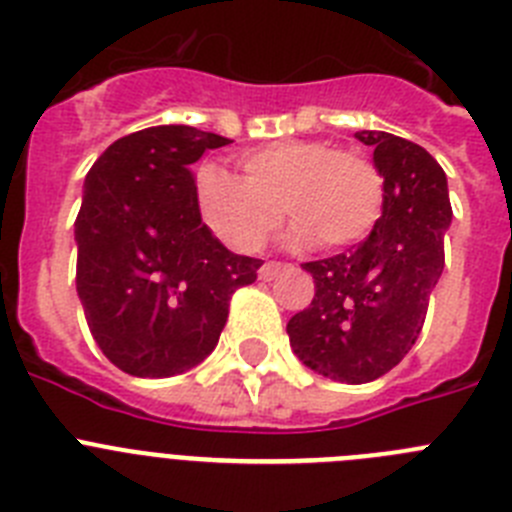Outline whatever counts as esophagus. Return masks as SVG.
I'll return each instance as SVG.
<instances>
[{"label":"esophagus","instance_id":"1","mask_svg":"<svg viewBox=\"0 0 512 512\" xmlns=\"http://www.w3.org/2000/svg\"><path fill=\"white\" fill-rule=\"evenodd\" d=\"M282 271H284V264H279V261H266V264L259 269V279L271 282V279H277Z\"/></svg>","mask_w":512,"mask_h":512}]
</instances>
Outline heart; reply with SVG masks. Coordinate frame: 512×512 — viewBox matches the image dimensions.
I'll return each instance as SVG.
<instances>
[{
  "mask_svg": "<svg viewBox=\"0 0 512 512\" xmlns=\"http://www.w3.org/2000/svg\"><path fill=\"white\" fill-rule=\"evenodd\" d=\"M243 179L217 166L197 171L194 194L202 223L230 251H259L284 215L295 241L341 248L361 241L382 215L377 166L325 140H279L238 158Z\"/></svg>",
  "mask_w": 512,
  "mask_h": 512,
  "instance_id": "obj_1",
  "label": "heart"
}]
</instances>
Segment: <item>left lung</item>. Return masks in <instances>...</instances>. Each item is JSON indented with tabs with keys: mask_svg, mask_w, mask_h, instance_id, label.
<instances>
[{
	"mask_svg": "<svg viewBox=\"0 0 512 512\" xmlns=\"http://www.w3.org/2000/svg\"><path fill=\"white\" fill-rule=\"evenodd\" d=\"M356 138L374 148L382 217L356 248L302 264L315 297L287 323L302 364L346 384L374 382L415 346L451 225L446 174L431 153L382 130Z\"/></svg>",
	"mask_w": 512,
	"mask_h": 512,
	"instance_id": "8db88e82",
	"label": "left lung"
}]
</instances>
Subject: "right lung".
<instances>
[{"instance_id": "1", "label": "right lung", "mask_w": 512, "mask_h": 512, "mask_svg": "<svg viewBox=\"0 0 512 512\" xmlns=\"http://www.w3.org/2000/svg\"><path fill=\"white\" fill-rule=\"evenodd\" d=\"M223 135L158 125L115 140L84 179L76 292L102 354L133 377H174L217 346L235 289L264 261L202 223L189 166Z\"/></svg>"}]
</instances>
